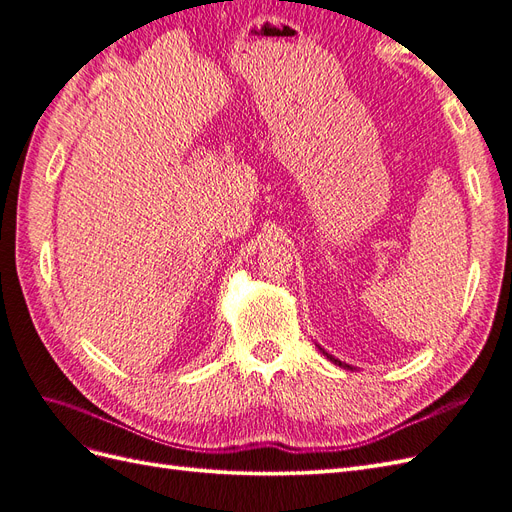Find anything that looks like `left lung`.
<instances>
[{
	"label": "left lung",
	"instance_id": "8db88e82",
	"mask_svg": "<svg viewBox=\"0 0 512 512\" xmlns=\"http://www.w3.org/2000/svg\"><path fill=\"white\" fill-rule=\"evenodd\" d=\"M318 348H320V346H318ZM320 350H322V354H324V356H327V359H331V361H333L335 365H339V367H346V369H354L352 365H348V363H342V361H339V359H335V356H333V354H329V352H327V350H324V348H320Z\"/></svg>",
	"mask_w": 512,
	"mask_h": 512
}]
</instances>
